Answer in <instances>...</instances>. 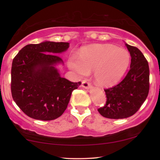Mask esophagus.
Segmentation results:
<instances>
[{
	"mask_svg": "<svg viewBox=\"0 0 160 160\" xmlns=\"http://www.w3.org/2000/svg\"><path fill=\"white\" fill-rule=\"evenodd\" d=\"M82 88L85 89H90L91 88V84L90 82H87V81H82Z\"/></svg>",
	"mask_w": 160,
	"mask_h": 160,
	"instance_id": "esophagus-1",
	"label": "esophagus"
}]
</instances>
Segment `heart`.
Here are the masks:
<instances>
[{
    "label": "heart",
    "instance_id": "heart-1",
    "mask_svg": "<svg viewBox=\"0 0 160 160\" xmlns=\"http://www.w3.org/2000/svg\"><path fill=\"white\" fill-rule=\"evenodd\" d=\"M129 63L128 51L112 44H98L83 49L79 58L70 57L68 67L78 77L86 76L90 71H94L97 85L108 87L121 80Z\"/></svg>",
    "mask_w": 160,
    "mask_h": 160
}]
</instances>
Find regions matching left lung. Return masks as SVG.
<instances>
[{"instance_id": "1", "label": "left lung", "mask_w": 160, "mask_h": 160, "mask_svg": "<svg viewBox=\"0 0 160 160\" xmlns=\"http://www.w3.org/2000/svg\"><path fill=\"white\" fill-rule=\"evenodd\" d=\"M126 46L131 56L130 70L120 83L104 90L107 102L98 112L105 118L119 119L130 117L138 112L148 95V62L138 48L128 44Z\"/></svg>"}]
</instances>
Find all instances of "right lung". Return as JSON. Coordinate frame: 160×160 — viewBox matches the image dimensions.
<instances>
[{
    "label": "right lung",
    "instance_id": "right-lung-1",
    "mask_svg": "<svg viewBox=\"0 0 160 160\" xmlns=\"http://www.w3.org/2000/svg\"><path fill=\"white\" fill-rule=\"evenodd\" d=\"M68 42L45 41L28 44L13 58L12 99L22 112L37 120L51 121L63 114L72 92L81 85L62 78L56 66L58 56L69 48Z\"/></svg>",
    "mask_w": 160,
    "mask_h": 160
}]
</instances>
